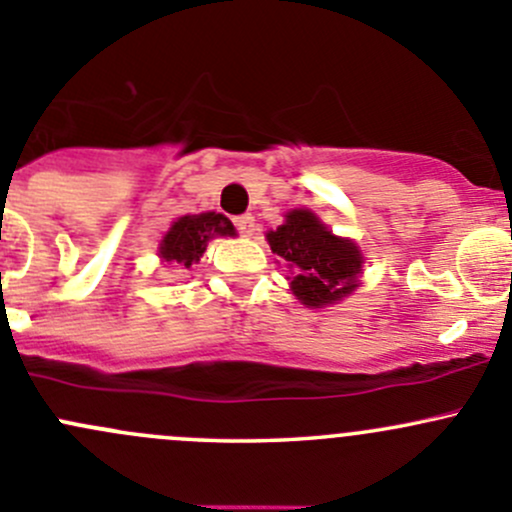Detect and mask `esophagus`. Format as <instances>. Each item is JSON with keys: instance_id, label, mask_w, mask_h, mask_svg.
I'll return each instance as SVG.
<instances>
[{"instance_id": "1", "label": "esophagus", "mask_w": 512, "mask_h": 512, "mask_svg": "<svg viewBox=\"0 0 512 512\" xmlns=\"http://www.w3.org/2000/svg\"><path fill=\"white\" fill-rule=\"evenodd\" d=\"M254 217L251 214H241V217H234V226L239 234H251L254 231Z\"/></svg>"}]
</instances>
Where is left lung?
<instances>
[{
	"instance_id": "left-lung-1",
	"label": "left lung",
	"mask_w": 512,
	"mask_h": 512,
	"mask_svg": "<svg viewBox=\"0 0 512 512\" xmlns=\"http://www.w3.org/2000/svg\"><path fill=\"white\" fill-rule=\"evenodd\" d=\"M273 254L295 268L293 293L305 305H328L357 288L362 254L350 239H337L308 209H295L286 224L268 234Z\"/></svg>"
}]
</instances>
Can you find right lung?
Wrapping results in <instances>:
<instances>
[{
    "label": "right lung",
    "mask_w": 512,
    "mask_h": 512,
    "mask_svg": "<svg viewBox=\"0 0 512 512\" xmlns=\"http://www.w3.org/2000/svg\"><path fill=\"white\" fill-rule=\"evenodd\" d=\"M234 224L224 214L207 212L182 217L172 224L165 239L160 244V256L165 261H175L179 266L189 268L199 261V256L207 251V241L214 236H234Z\"/></svg>",
    "instance_id": "obj_1"
}]
</instances>
